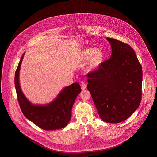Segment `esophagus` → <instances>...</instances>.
Listing matches in <instances>:
<instances>
[{
  "instance_id": "esophagus-1",
  "label": "esophagus",
  "mask_w": 157,
  "mask_h": 157,
  "mask_svg": "<svg viewBox=\"0 0 157 157\" xmlns=\"http://www.w3.org/2000/svg\"><path fill=\"white\" fill-rule=\"evenodd\" d=\"M81 88H82V90H85L86 88V84L83 83V82H82V85H81Z\"/></svg>"
}]
</instances>
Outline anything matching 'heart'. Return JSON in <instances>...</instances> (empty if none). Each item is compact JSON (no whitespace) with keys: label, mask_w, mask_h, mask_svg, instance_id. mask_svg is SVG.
Listing matches in <instances>:
<instances>
[{"label":"heart","mask_w":157,"mask_h":157,"mask_svg":"<svg viewBox=\"0 0 157 157\" xmlns=\"http://www.w3.org/2000/svg\"><path fill=\"white\" fill-rule=\"evenodd\" d=\"M105 56V52L102 49L95 47H90L80 52L78 59L83 62L88 60L87 71L92 72L96 71L103 64Z\"/></svg>","instance_id":"b5f03b06"}]
</instances>
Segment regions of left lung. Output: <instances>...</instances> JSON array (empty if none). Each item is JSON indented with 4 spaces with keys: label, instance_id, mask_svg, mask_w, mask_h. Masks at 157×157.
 <instances>
[{
    "label": "left lung",
    "instance_id": "left-lung-1",
    "mask_svg": "<svg viewBox=\"0 0 157 157\" xmlns=\"http://www.w3.org/2000/svg\"><path fill=\"white\" fill-rule=\"evenodd\" d=\"M106 39L112 54L96 71L88 74L87 88L101 119L118 123L129 118L140 105L142 67L131 46Z\"/></svg>",
    "mask_w": 157,
    "mask_h": 157
}]
</instances>
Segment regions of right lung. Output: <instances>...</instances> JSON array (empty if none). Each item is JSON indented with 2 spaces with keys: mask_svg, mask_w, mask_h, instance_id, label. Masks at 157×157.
Segmentation results:
<instances>
[{
  "mask_svg": "<svg viewBox=\"0 0 157 157\" xmlns=\"http://www.w3.org/2000/svg\"><path fill=\"white\" fill-rule=\"evenodd\" d=\"M24 54L15 73V87L20 108L25 117L40 128L56 130L67 126L71 118V110L77 95L82 91L80 85L74 83L65 87L50 103L39 105L31 103L25 96L19 83V72Z\"/></svg>",
  "mask_w": 157,
  "mask_h": 157,
  "instance_id": "1",
  "label": "right lung"
}]
</instances>
